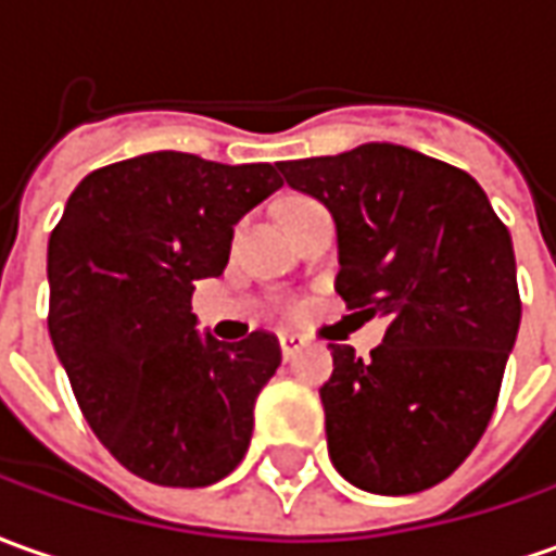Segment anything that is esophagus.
Here are the masks:
<instances>
[{
	"label": "esophagus",
	"instance_id": "34e87169",
	"mask_svg": "<svg viewBox=\"0 0 556 556\" xmlns=\"http://www.w3.org/2000/svg\"><path fill=\"white\" fill-rule=\"evenodd\" d=\"M304 346H307V341H304L301 334H292V331H282V334H279V350H282V356L286 358L298 356Z\"/></svg>",
	"mask_w": 556,
	"mask_h": 556
}]
</instances>
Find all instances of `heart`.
Here are the masks:
<instances>
[{
  "label": "heart",
  "mask_w": 556,
  "mask_h": 556,
  "mask_svg": "<svg viewBox=\"0 0 556 556\" xmlns=\"http://www.w3.org/2000/svg\"><path fill=\"white\" fill-rule=\"evenodd\" d=\"M292 203H294V200H292ZM292 313H294V307H292Z\"/></svg>",
  "instance_id": "obj_1"
}]
</instances>
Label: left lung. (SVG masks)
I'll use <instances>...</instances> for the list:
<instances>
[{"label":"left lung","instance_id":"1","mask_svg":"<svg viewBox=\"0 0 556 556\" xmlns=\"http://www.w3.org/2000/svg\"><path fill=\"white\" fill-rule=\"evenodd\" d=\"M277 167L338 225L346 307L389 319L368 362L328 343V456L358 490H429L475 451L500 399L520 328L511 233L466 169L405 146Z\"/></svg>","mask_w":556,"mask_h":556}]
</instances>
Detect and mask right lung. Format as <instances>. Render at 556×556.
<instances>
[{
  "instance_id": "add662e5",
  "label": "right lung",
  "mask_w": 556,
  "mask_h": 556,
  "mask_svg": "<svg viewBox=\"0 0 556 556\" xmlns=\"http://www.w3.org/2000/svg\"><path fill=\"white\" fill-rule=\"evenodd\" d=\"M282 188L270 164L151 151L93 169L48 240V331L93 435L136 478L210 486L240 466L279 341L200 338L191 294L233 225Z\"/></svg>"
}]
</instances>
